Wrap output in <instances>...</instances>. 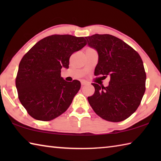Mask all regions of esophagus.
I'll return each mask as SVG.
<instances>
[{
	"label": "esophagus",
	"instance_id": "obj_1",
	"mask_svg": "<svg viewBox=\"0 0 161 161\" xmlns=\"http://www.w3.org/2000/svg\"><path fill=\"white\" fill-rule=\"evenodd\" d=\"M88 84V82H87V81H81V86H84V85H86V84Z\"/></svg>",
	"mask_w": 161,
	"mask_h": 161
}]
</instances>
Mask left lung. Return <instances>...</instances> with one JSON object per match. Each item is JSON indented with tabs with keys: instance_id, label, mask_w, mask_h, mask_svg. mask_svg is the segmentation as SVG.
Masks as SVG:
<instances>
[{
	"instance_id": "8db88e82",
	"label": "left lung",
	"mask_w": 161,
	"mask_h": 161,
	"mask_svg": "<svg viewBox=\"0 0 161 161\" xmlns=\"http://www.w3.org/2000/svg\"><path fill=\"white\" fill-rule=\"evenodd\" d=\"M86 39L99 54L94 75L110 76L108 86L92 83L95 92L88 97L89 104L103 119L124 121L136 111L145 93L146 74L142 59L134 49L111 35L95 34Z\"/></svg>"
}]
</instances>
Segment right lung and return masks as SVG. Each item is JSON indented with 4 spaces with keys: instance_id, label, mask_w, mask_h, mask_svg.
<instances>
[{
    "instance_id": "add662e5",
    "label": "right lung",
    "mask_w": 161,
    "mask_h": 161,
    "mask_svg": "<svg viewBox=\"0 0 161 161\" xmlns=\"http://www.w3.org/2000/svg\"><path fill=\"white\" fill-rule=\"evenodd\" d=\"M86 45L84 37L53 35L37 42L19 64L15 78L18 99L32 118L48 121L66 111L81 87L80 81L61 77L62 67Z\"/></svg>"
}]
</instances>
